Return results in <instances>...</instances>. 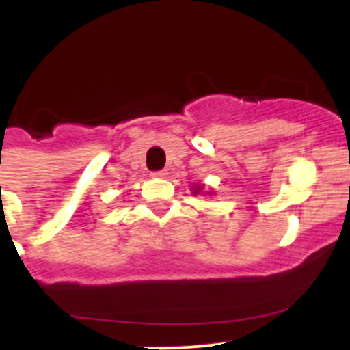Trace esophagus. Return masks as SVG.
Masks as SVG:
<instances>
[{
	"label": "esophagus",
	"mask_w": 350,
	"mask_h": 350,
	"mask_svg": "<svg viewBox=\"0 0 350 350\" xmlns=\"http://www.w3.org/2000/svg\"><path fill=\"white\" fill-rule=\"evenodd\" d=\"M152 176L154 178H165V176H167V172H165L164 169H161V171H154Z\"/></svg>",
	"instance_id": "1"
}]
</instances>
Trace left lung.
<instances>
[{
	"mask_svg": "<svg viewBox=\"0 0 350 350\" xmlns=\"http://www.w3.org/2000/svg\"><path fill=\"white\" fill-rule=\"evenodd\" d=\"M200 189H201V186H198V188H196V191H195V195H198V191H200Z\"/></svg>",
	"mask_w": 350,
	"mask_h": 350,
	"instance_id": "left-lung-1",
	"label": "left lung"
}]
</instances>
